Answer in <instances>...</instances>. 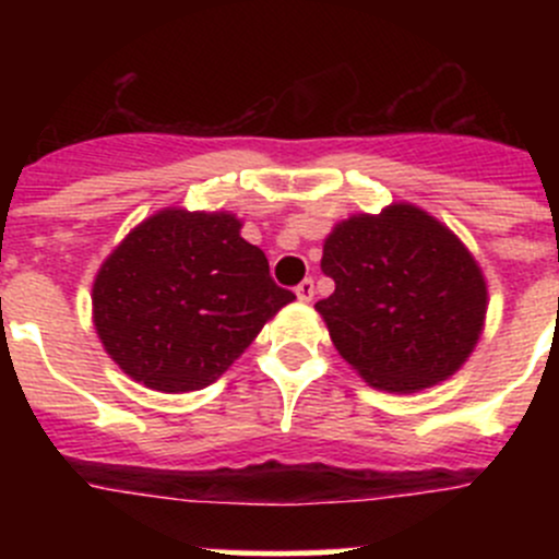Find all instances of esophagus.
<instances>
[{"label":"esophagus","instance_id":"34e87169","mask_svg":"<svg viewBox=\"0 0 559 559\" xmlns=\"http://www.w3.org/2000/svg\"><path fill=\"white\" fill-rule=\"evenodd\" d=\"M295 295L300 302H311L313 300V281L311 278L302 281V284L295 289Z\"/></svg>","mask_w":559,"mask_h":559}]
</instances>
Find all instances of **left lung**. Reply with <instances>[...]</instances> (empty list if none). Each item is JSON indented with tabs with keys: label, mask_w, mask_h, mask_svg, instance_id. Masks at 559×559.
Returning a JSON list of instances; mask_svg holds the SVG:
<instances>
[{
	"label": "left lung",
	"mask_w": 559,
	"mask_h": 559,
	"mask_svg": "<svg viewBox=\"0 0 559 559\" xmlns=\"http://www.w3.org/2000/svg\"><path fill=\"white\" fill-rule=\"evenodd\" d=\"M321 273L335 292L316 311L337 354L381 392L411 394L452 379L484 332L489 297L476 257L411 202L337 222Z\"/></svg>",
	"instance_id": "left-lung-1"
}]
</instances>
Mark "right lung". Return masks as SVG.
<instances>
[{
    "mask_svg": "<svg viewBox=\"0 0 559 559\" xmlns=\"http://www.w3.org/2000/svg\"><path fill=\"white\" fill-rule=\"evenodd\" d=\"M240 229L229 211L162 207L107 253L92 319L129 379L167 394L205 389L295 300Z\"/></svg>",
    "mask_w": 559,
    "mask_h": 559,
    "instance_id": "right-lung-1",
    "label": "right lung"
}]
</instances>
